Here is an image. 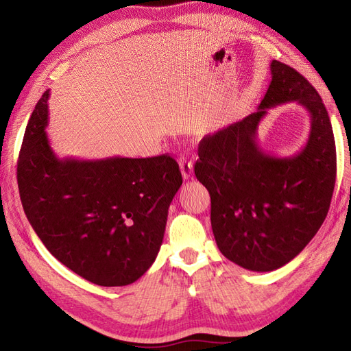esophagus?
Wrapping results in <instances>:
<instances>
[{
    "instance_id": "esophagus-1",
    "label": "esophagus",
    "mask_w": 351,
    "mask_h": 351,
    "mask_svg": "<svg viewBox=\"0 0 351 351\" xmlns=\"http://www.w3.org/2000/svg\"><path fill=\"white\" fill-rule=\"evenodd\" d=\"M180 169H182V176L184 180L192 177V173H193V164L187 161V159L183 156L182 161H180Z\"/></svg>"
}]
</instances>
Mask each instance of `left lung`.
<instances>
[{
    "mask_svg": "<svg viewBox=\"0 0 351 351\" xmlns=\"http://www.w3.org/2000/svg\"><path fill=\"white\" fill-rule=\"evenodd\" d=\"M272 80L258 111L199 143L195 174L210 195V226L219 252L239 267L269 272L294 259L321 228L335 186L332 125L319 93L299 71L272 60ZM297 101L311 133L297 156L278 158L256 142L267 110Z\"/></svg>",
    "mask_w": 351,
    "mask_h": 351,
    "instance_id": "8db88e82",
    "label": "left lung"
}]
</instances>
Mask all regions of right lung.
Returning a JSON list of instances; mask_svg holds the SVG:
<instances>
[{
	"instance_id": "add662e5",
	"label": "right lung",
	"mask_w": 351,
	"mask_h": 351,
	"mask_svg": "<svg viewBox=\"0 0 351 351\" xmlns=\"http://www.w3.org/2000/svg\"><path fill=\"white\" fill-rule=\"evenodd\" d=\"M47 90L32 112L17 161L25 214L49 253L82 278L129 285L151 268L168 208L183 183L176 159L58 158L49 145Z\"/></svg>"
}]
</instances>
